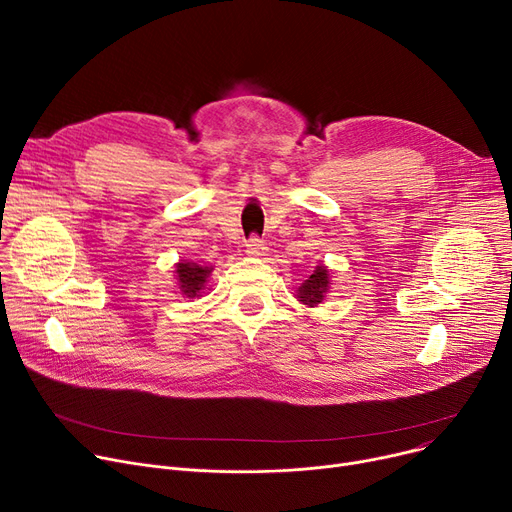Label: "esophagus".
<instances>
[{"mask_svg": "<svg viewBox=\"0 0 512 512\" xmlns=\"http://www.w3.org/2000/svg\"><path fill=\"white\" fill-rule=\"evenodd\" d=\"M265 251H267V247H265L263 238H259V236H251V238L247 240V253H249V255H253V257H261V255H265Z\"/></svg>", "mask_w": 512, "mask_h": 512, "instance_id": "esophagus-1", "label": "esophagus"}]
</instances>
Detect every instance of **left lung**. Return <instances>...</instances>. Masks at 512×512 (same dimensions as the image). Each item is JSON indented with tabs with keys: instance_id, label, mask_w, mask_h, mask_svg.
<instances>
[{
	"instance_id": "1",
	"label": "left lung",
	"mask_w": 512,
	"mask_h": 512,
	"mask_svg": "<svg viewBox=\"0 0 512 512\" xmlns=\"http://www.w3.org/2000/svg\"><path fill=\"white\" fill-rule=\"evenodd\" d=\"M330 290V272L326 265H317L313 274L299 286L297 290V299L303 303V305H309V307H315L319 305L321 301H324V297Z\"/></svg>"
}]
</instances>
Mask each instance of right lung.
I'll return each mask as SVG.
<instances>
[{
    "label": "right lung",
    "mask_w": 512,
    "mask_h": 512,
    "mask_svg": "<svg viewBox=\"0 0 512 512\" xmlns=\"http://www.w3.org/2000/svg\"><path fill=\"white\" fill-rule=\"evenodd\" d=\"M211 267L207 265H197L191 261H180L176 263V280H178V288L184 294L186 299H195L201 297L205 284L209 280Z\"/></svg>",
    "instance_id": "obj_1"
}]
</instances>
